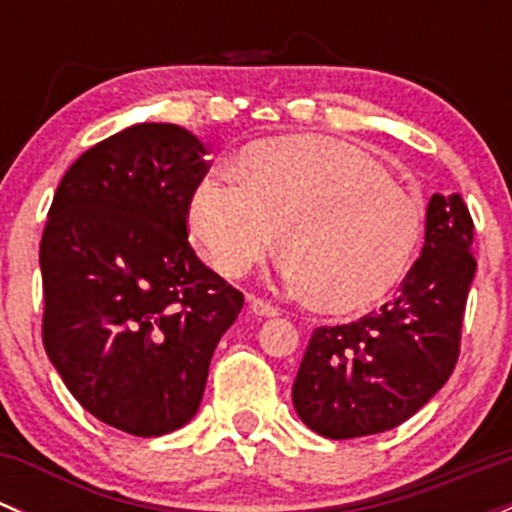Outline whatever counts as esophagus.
<instances>
[{"label": "esophagus", "mask_w": 512, "mask_h": 512, "mask_svg": "<svg viewBox=\"0 0 512 512\" xmlns=\"http://www.w3.org/2000/svg\"><path fill=\"white\" fill-rule=\"evenodd\" d=\"M250 312L257 314V317H277V314H280V309H277L275 304L265 302V299L250 297Z\"/></svg>", "instance_id": "1"}]
</instances>
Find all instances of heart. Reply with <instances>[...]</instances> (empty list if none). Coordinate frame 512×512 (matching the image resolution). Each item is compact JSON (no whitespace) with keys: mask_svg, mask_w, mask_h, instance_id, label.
<instances>
[{"mask_svg":"<svg viewBox=\"0 0 512 512\" xmlns=\"http://www.w3.org/2000/svg\"><path fill=\"white\" fill-rule=\"evenodd\" d=\"M188 230L218 275L262 262L280 232L285 277L314 307L356 312L401 282L421 242V208L374 158L327 136L255 141L237 183L208 175L188 203Z\"/></svg>","mask_w":512,"mask_h":512,"instance_id":"heart-1","label":"heart"}]
</instances>
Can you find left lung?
Here are the masks:
<instances>
[{
    "label": "left lung",
    "instance_id": "1",
    "mask_svg": "<svg viewBox=\"0 0 512 512\" xmlns=\"http://www.w3.org/2000/svg\"><path fill=\"white\" fill-rule=\"evenodd\" d=\"M473 218L458 193L433 195L426 242L399 292L352 324L317 327L292 401L319 436L389 431L428 404L461 354L463 314L476 275Z\"/></svg>",
    "mask_w": 512,
    "mask_h": 512
}]
</instances>
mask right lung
I'll return each instance as SVG.
<instances>
[{"label": "right lung", "mask_w": 512, "mask_h": 512, "mask_svg": "<svg viewBox=\"0 0 512 512\" xmlns=\"http://www.w3.org/2000/svg\"><path fill=\"white\" fill-rule=\"evenodd\" d=\"M208 170L193 133L138 123L66 170L41 235L46 354L91 416L133 436L195 416L245 302L188 242L190 195Z\"/></svg>", "instance_id": "1"}]
</instances>
